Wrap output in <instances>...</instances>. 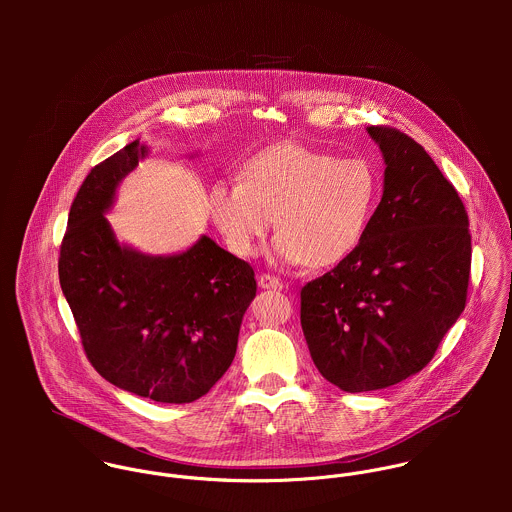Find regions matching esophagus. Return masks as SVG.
Masks as SVG:
<instances>
[{
	"instance_id": "1",
	"label": "esophagus",
	"mask_w": 512,
	"mask_h": 512,
	"mask_svg": "<svg viewBox=\"0 0 512 512\" xmlns=\"http://www.w3.org/2000/svg\"><path fill=\"white\" fill-rule=\"evenodd\" d=\"M258 286H260L262 290H282V288H284V284H282L278 278L270 276V274H262V276L258 278Z\"/></svg>"
}]
</instances>
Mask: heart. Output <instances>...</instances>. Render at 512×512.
Instances as JSON below:
<instances>
[{"mask_svg": "<svg viewBox=\"0 0 512 512\" xmlns=\"http://www.w3.org/2000/svg\"><path fill=\"white\" fill-rule=\"evenodd\" d=\"M380 199V175L365 157H345L299 144L256 153L242 181H217L207 209L226 246L240 258L258 254L270 228L278 264L327 268L365 240Z\"/></svg>", "mask_w": 512, "mask_h": 512, "instance_id": "heart-1", "label": "heart"}]
</instances>
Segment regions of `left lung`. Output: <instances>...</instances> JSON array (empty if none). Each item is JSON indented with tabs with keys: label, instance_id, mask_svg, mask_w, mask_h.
I'll list each match as a JSON object with an SVG mask.
<instances>
[{
	"label": "left lung",
	"instance_id": "1",
	"mask_svg": "<svg viewBox=\"0 0 512 512\" xmlns=\"http://www.w3.org/2000/svg\"><path fill=\"white\" fill-rule=\"evenodd\" d=\"M384 159L382 199L361 246L301 288V329L317 370L345 392L388 388L428 365L465 309V207L426 149L366 128Z\"/></svg>",
	"mask_w": 512,
	"mask_h": 512
}]
</instances>
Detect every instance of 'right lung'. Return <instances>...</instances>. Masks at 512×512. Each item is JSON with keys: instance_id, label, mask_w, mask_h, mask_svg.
I'll return each mask as SVG.
<instances>
[{"instance_id": "add662e5", "label": "right lung", "mask_w": 512, "mask_h": 512, "mask_svg": "<svg viewBox=\"0 0 512 512\" xmlns=\"http://www.w3.org/2000/svg\"><path fill=\"white\" fill-rule=\"evenodd\" d=\"M147 155L136 140L88 173L69 213L59 280L100 376L153 402L185 404L232 365L256 280L207 234L163 256L116 238L106 215Z\"/></svg>"}]
</instances>
